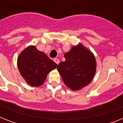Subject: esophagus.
I'll return each instance as SVG.
<instances>
[{
    "mask_svg": "<svg viewBox=\"0 0 123 123\" xmlns=\"http://www.w3.org/2000/svg\"><path fill=\"white\" fill-rule=\"evenodd\" d=\"M54 62L57 64H59V60L57 58H55V59H54Z\"/></svg>",
    "mask_w": 123,
    "mask_h": 123,
    "instance_id": "1",
    "label": "esophagus"
}]
</instances>
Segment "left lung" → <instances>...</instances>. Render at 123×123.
I'll use <instances>...</instances> for the list:
<instances>
[{"instance_id":"1","label":"left lung","mask_w":123,"mask_h":123,"mask_svg":"<svg viewBox=\"0 0 123 123\" xmlns=\"http://www.w3.org/2000/svg\"><path fill=\"white\" fill-rule=\"evenodd\" d=\"M64 56L65 61L61 62L57 69L66 86L73 91L87 86L96 73V62L94 54L79 43L71 47Z\"/></svg>"}]
</instances>
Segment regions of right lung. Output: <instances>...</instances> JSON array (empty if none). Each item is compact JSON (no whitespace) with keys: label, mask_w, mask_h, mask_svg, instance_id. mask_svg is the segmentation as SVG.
<instances>
[{"label":"right lung","mask_w":123,"mask_h":123,"mask_svg":"<svg viewBox=\"0 0 123 123\" xmlns=\"http://www.w3.org/2000/svg\"><path fill=\"white\" fill-rule=\"evenodd\" d=\"M20 75L29 85L39 87L43 84L47 75L57 64L35 46H29L19 55L17 60Z\"/></svg>","instance_id":"obj_1"}]
</instances>
